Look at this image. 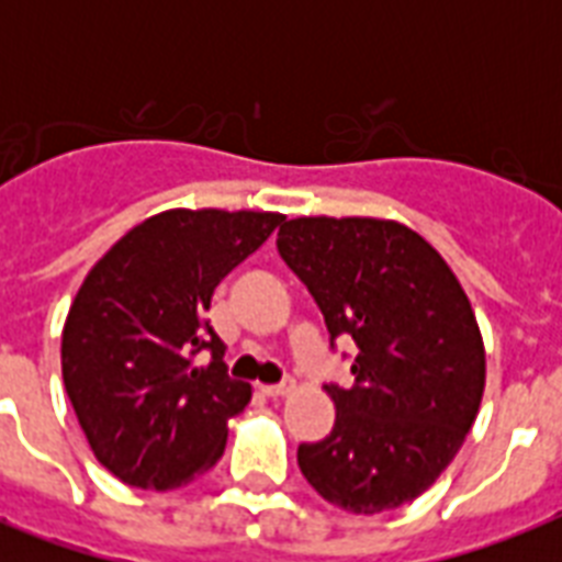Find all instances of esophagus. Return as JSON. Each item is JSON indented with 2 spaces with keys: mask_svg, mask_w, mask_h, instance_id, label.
I'll use <instances>...</instances> for the list:
<instances>
[{
  "mask_svg": "<svg viewBox=\"0 0 562 562\" xmlns=\"http://www.w3.org/2000/svg\"><path fill=\"white\" fill-rule=\"evenodd\" d=\"M259 391L265 393V396H285V393L291 391V382H280V384H262Z\"/></svg>",
  "mask_w": 562,
  "mask_h": 562,
  "instance_id": "obj_1",
  "label": "esophagus"
}]
</instances>
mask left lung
<instances>
[{"mask_svg": "<svg viewBox=\"0 0 562 562\" xmlns=\"http://www.w3.org/2000/svg\"><path fill=\"white\" fill-rule=\"evenodd\" d=\"M282 262L315 297L329 344L359 347L350 387L326 384L333 431L300 443L306 481L350 514L426 493L452 463L484 393V344L443 256L396 221L291 218Z\"/></svg>", "mask_w": 562, "mask_h": 562, "instance_id": "8db88e82", "label": "left lung"}]
</instances>
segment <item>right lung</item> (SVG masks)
<instances>
[{"label": "right lung", "mask_w": 562, "mask_h": 562, "mask_svg": "<svg viewBox=\"0 0 562 562\" xmlns=\"http://www.w3.org/2000/svg\"><path fill=\"white\" fill-rule=\"evenodd\" d=\"M282 221L280 212L166 210L92 265L66 317L60 364L92 454L119 481L175 490L218 463L250 384L229 379L203 312Z\"/></svg>", "instance_id": "obj_1"}]
</instances>
